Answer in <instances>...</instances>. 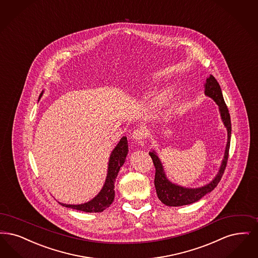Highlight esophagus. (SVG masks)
Returning a JSON list of instances; mask_svg holds the SVG:
<instances>
[{"instance_id": "esophagus-1", "label": "esophagus", "mask_w": 258, "mask_h": 258, "mask_svg": "<svg viewBox=\"0 0 258 258\" xmlns=\"http://www.w3.org/2000/svg\"><path fill=\"white\" fill-rule=\"evenodd\" d=\"M145 137H146V130L143 127H139V128L134 131V133H133V138L137 141L143 140Z\"/></svg>"}]
</instances>
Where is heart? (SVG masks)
Returning <instances> with one entry per match:
<instances>
[{
	"instance_id": "1",
	"label": "heart",
	"mask_w": 258,
	"mask_h": 258,
	"mask_svg": "<svg viewBox=\"0 0 258 258\" xmlns=\"http://www.w3.org/2000/svg\"><path fill=\"white\" fill-rule=\"evenodd\" d=\"M173 98V94L170 90H166L164 92L161 93L157 98V103L161 105H165L167 103H170Z\"/></svg>"
}]
</instances>
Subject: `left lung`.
Returning <instances> with one entry per match:
<instances>
[{
	"instance_id": "1",
	"label": "left lung",
	"mask_w": 258,
	"mask_h": 258,
	"mask_svg": "<svg viewBox=\"0 0 258 258\" xmlns=\"http://www.w3.org/2000/svg\"><path fill=\"white\" fill-rule=\"evenodd\" d=\"M205 93L206 96L213 99L215 103L218 104L221 117H222V121L225 124V126L227 127V143L224 159L222 161V165L220 167V170L216 176L210 183L199 188H185V187L172 183L166 177L163 166L160 159L156 155V153L155 151L150 152L149 155H151L155 167V186L156 194L158 199L166 206H187V205L196 203L207 193L211 192L218 185L227 167L228 151L230 146V136H231V122H230V116L228 113V109H227V104L225 103L220 84L218 83L216 79L212 75H210L209 78H207L206 80V83L205 84Z\"/></svg>"
}]
</instances>
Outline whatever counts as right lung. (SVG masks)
<instances>
[{
	"mask_svg": "<svg viewBox=\"0 0 258 258\" xmlns=\"http://www.w3.org/2000/svg\"><path fill=\"white\" fill-rule=\"evenodd\" d=\"M39 95V99L43 95ZM128 152V145H127V140L126 137L123 136L120 140V142L117 144V146L114 148L110 157L108 161V169H107V175H106V179L103 186V189L100 191V193L92 199L91 201L82 204V205H66V204H61V206L65 207H69L73 209H77L83 212H88V213H93V212H102L107 207H109L114 201V196H115V191H114V184L117 175L119 173L120 168L124 164L125 157Z\"/></svg>",
	"mask_w": 258,
	"mask_h": 258,
	"instance_id": "obj_1",
	"label": "right lung"
}]
</instances>
